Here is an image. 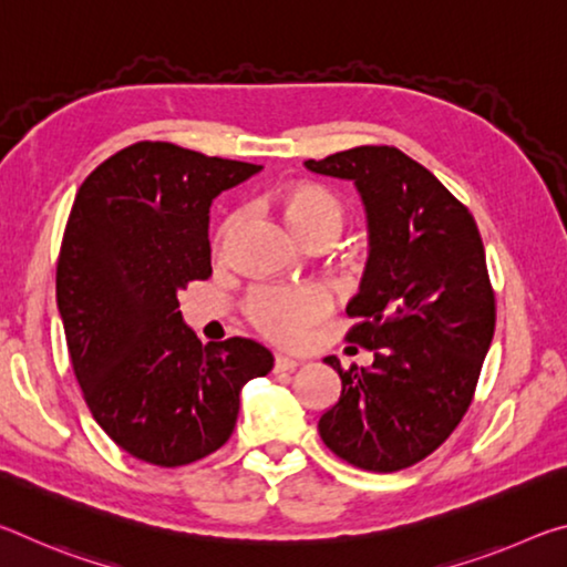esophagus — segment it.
Masks as SVG:
<instances>
[{
    "instance_id": "1",
    "label": "esophagus",
    "mask_w": 567,
    "mask_h": 567,
    "mask_svg": "<svg viewBox=\"0 0 567 567\" xmlns=\"http://www.w3.org/2000/svg\"><path fill=\"white\" fill-rule=\"evenodd\" d=\"M297 360H292V358H285V354H275V370L277 372H290V370H295L297 368Z\"/></svg>"
}]
</instances>
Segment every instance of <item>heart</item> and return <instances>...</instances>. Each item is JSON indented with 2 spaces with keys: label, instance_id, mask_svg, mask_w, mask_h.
Wrapping results in <instances>:
<instances>
[{
  "label": "heart",
  "instance_id": "1",
  "mask_svg": "<svg viewBox=\"0 0 567 567\" xmlns=\"http://www.w3.org/2000/svg\"><path fill=\"white\" fill-rule=\"evenodd\" d=\"M277 207L292 233L310 247H324L348 225V205L332 189L315 182H295L277 195ZM237 215L219 223L213 247L225 255L237 229ZM330 312L328 292L318 285H262L245 300V315L267 340L297 348L324 315Z\"/></svg>",
  "mask_w": 567,
  "mask_h": 567
}]
</instances>
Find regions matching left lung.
I'll return each instance as SVG.
<instances>
[{
    "mask_svg": "<svg viewBox=\"0 0 567 567\" xmlns=\"http://www.w3.org/2000/svg\"><path fill=\"white\" fill-rule=\"evenodd\" d=\"M318 175L352 179L370 223V257L348 305L344 340L372 368L338 370L342 392L318 422L334 455L395 473L445 443L473 402L495 332V292L475 217L433 172L388 145L307 159Z\"/></svg>",
    "mask_w": 567,
    "mask_h": 567,
    "instance_id": "1",
    "label": "left lung"
}]
</instances>
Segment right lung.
<instances>
[{
  "label": "right lung",
  "instance_id": "add662e5",
  "mask_svg": "<svg viewBox=\"0 0 567 567\" xmlns=\"http://www.w3.org/2000/svg\"><path fill=\"white\" fill-rule=\"evenodd\" d=\"M260 169L145 140L76 192L56 260L66 350L92 417L142 463L179 467L215 453L235 430L239 390L272 370L255 340L203 348L177 300L213 275V199Z\"/></svg>",
  "mask_w": 567,
  "mask_h": 567
}]
</instances>
